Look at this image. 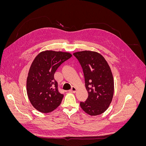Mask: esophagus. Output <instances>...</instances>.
<instances>
[{
  "instance_id": "34e87169",
  "label": "esophagus",
  "mask_w": 146,
  "mask_h": 146,
  "mask_svg": "<svg viewBox=\"0 0 146 146\" xmlns=\"http://www.w3.org/2000/svg\"><path fill=\"white\" fill-rule=\"evenodd\" d=\"M76 91H77L76 88L74 87V86H72L71 89L69 90V92H76Z\"/></svg>"
}]
</instances>
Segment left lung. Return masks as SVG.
I'll list each match as a JSON object with an SVG mask.
<instances>
[{"label": "left lung", "mask_w": 146, "mask_h": 146, "mask_svg": "<svg viewBox=\"0 0 146 146\" xmlns=\"http://www.w3.org/2000/svg\"><path fill=\"white\" fill-rule=\"evenodd\" d=\"M83 69L88 93L86 101L80 105L91 116L103 113L108 108L113 96L114 80L107 61L99 53L82 51L74 53Z\"/></svg>", "instance_id": "1"}]
</instances>
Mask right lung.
Returning a JSON list of instances; mask_svg holds the SVG:
<instances>
[{
	"instance_id": "add662e5",
	"label": "right lung",
	"mask_w": 146,
	"mask_h": 146,
	"mask_svg": "<svg viewBox=\"0 0 146 146\" xmlns=\"http://www.w3.org/2000/svg\"><path fill=\"white\" fill-rule=\"evenodd\" d=\"M71 56L68 52L46 50L33 60L27 80V92L31 104L38 111L50 113L60 105L64 96L58 91L54 74Z\"/></svg>"
}]
</instances>
